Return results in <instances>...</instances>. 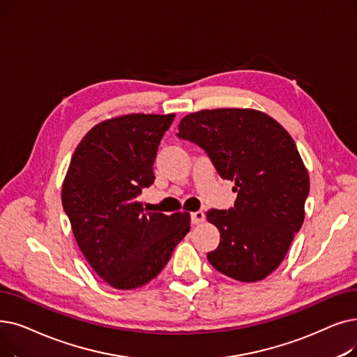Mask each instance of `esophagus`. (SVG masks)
I'll return each instance as SVG.
<instances>
[{"label":"esophagus","instance_id":"obj_1","mask_svg":"<svg viewBox=\"0 0 357 357\" xmlns=\"http://www.w3.org/2000/svg\"><path fill=\"white\" fill-rule=\"evenodd\" d=\"M201 222H204V213L203 211H195L191 214V223L192 225H199Z\"/></svg>","mask_w":357,"mask_h":357}]
</instances>
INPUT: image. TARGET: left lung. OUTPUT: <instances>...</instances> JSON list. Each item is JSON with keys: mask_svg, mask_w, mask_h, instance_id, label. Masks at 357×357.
<instances>
[{"mask_svg": "<svg viewBox=\"0 0 357 357\" xmlns=\"http://www.w3.org/2000/svg\"><path fill=\"white\" fill-rule=\"evenodd\" d=\"M178 137L204 149L223 178L235 182V206L208 210L220 231L210 264L242 283L270 275L302 227L309 175L290 134L257 109L220 107L183 116Z\"/></svg>", "mask_w": 357, "mask_h": 357, "instance_id": "obj_1", "label": "left lung"}]
</instances>
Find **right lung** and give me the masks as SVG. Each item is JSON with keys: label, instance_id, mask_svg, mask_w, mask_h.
<instances>
[{"label": "right lung", "instance_id": "obj_1", "mask_svg": "<svg viewBox=\"0 0 357 357\" xmlns=\"http://www.w3.org/2000/svg\"><path fill=\"white\" fill-rule=\"evenodd\" d=\"M175 114H130L99 122L77 146L61 199L80 251L119 290L142 287L190 231V213H146L137 199L154 182L158 147Z\"/></svg>", "mask_w": 357, "mask_h": 357}]
</instances>
